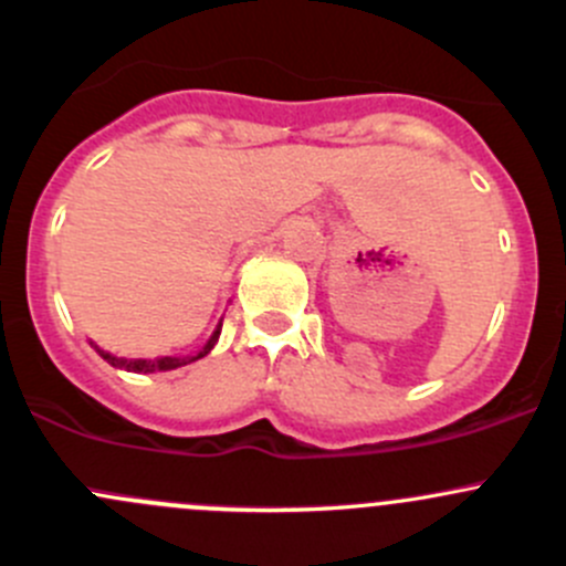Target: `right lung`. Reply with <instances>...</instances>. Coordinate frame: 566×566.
<instances>
[{
	"instance_id": "obj_1",
	"label": "right lung",
	"mask_w": 566,
	"mask_h": 566,
	"mask_svg": "<svg viewBox=\"0 0 566 566\" xmlns=\"http://www.w3.org/2000/svg\"><path fill=\"white\" fill-rule=\"evenodd\" d=\"M219 334H221V325L213 331V336H210V339H208V345H205L202 350H199L197 356H191V358H169V356H164V358H156V361H147V358H117V356H112V353H104V350H101V347H95V350H98L101 356H104L106 361L112 364V367L128 369V373H164V369L186 367V364H191V361H197V358L208 356V353L213 350V345H216V339H219Z\"/></svg>"
}]
</instances>
